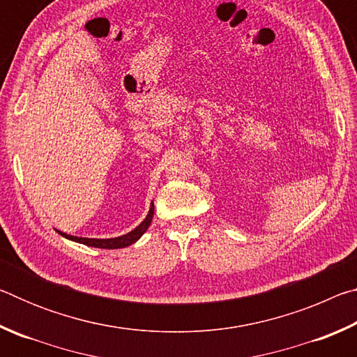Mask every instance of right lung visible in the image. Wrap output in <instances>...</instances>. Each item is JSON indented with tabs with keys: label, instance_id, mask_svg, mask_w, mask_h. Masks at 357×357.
Returning a JSON list of instances; mask_svg holds the SVG:
<instances>
[{
	"label": "right lung",
	"instance_id": "obj_1",
	"mask_svg": "<svg viewBox=\"0 0 357 357\" xmlns=\"http://www.w3.org/2000/svg\"><path fill=\"white\" fill-rule=\"evenodd\" d=\"M154 217V203H151V208L148 211V215L144 217V220L140 223V225L135 227L132 231L123 234V236H118V238H108V239H99V238H78V236H72V234L68 233H63L56 229V231L61 234L63 238L69 239V241H74V243L78 244H84L88 247H96V249H123V247H128L135 244L138 239H140L144 231L149 228L151 225V220H153Z\"/></svg>",
	"mask_w": 357,
	"mask_h": 357
}]
</instances>
